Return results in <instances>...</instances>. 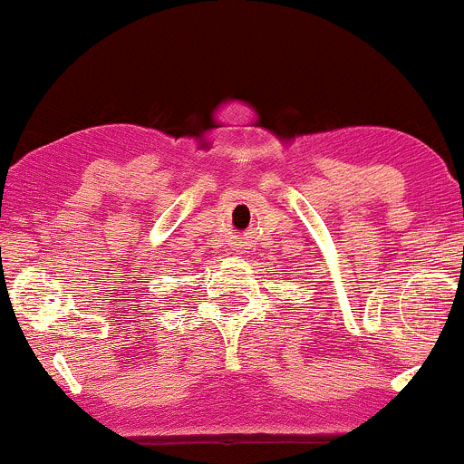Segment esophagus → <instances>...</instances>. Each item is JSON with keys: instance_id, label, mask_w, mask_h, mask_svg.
I'll return each mask as SVG.
<instances>
[{"instance_id": "esophagus-1", "label": "esophagus", "mask_w": 464, "mask_h": 464, "mask_svg": "<svg viewBox=\"0 0 464 464\" xmlns=\"http://www.w3.org/2000/svg\"><path fill=\"white\" fill-rule=\"evenodd\" d=\"M234 247H237V252H241V250H243V246H241V243H237V246H234Z\"/></svg>"}]
</instances>
